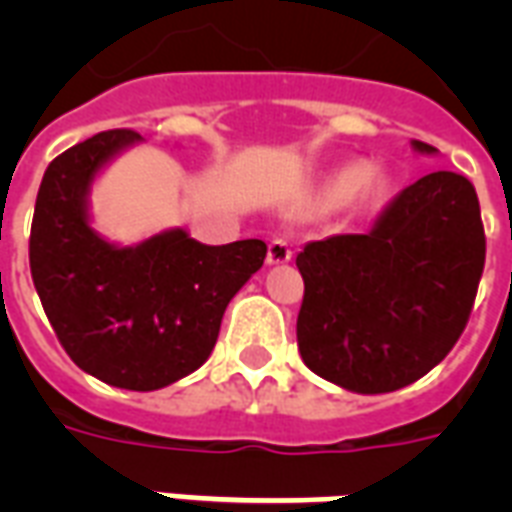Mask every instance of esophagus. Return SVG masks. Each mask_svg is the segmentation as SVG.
<instances>
[{
	"label": "esophagus",
	"instance_id": "obj_1",
	"mask_svg": "<svg viewBox=\"0 0 512 512\" xmlns=\"http://www.w3.org/2000/svg\"><path fill=\"white\" fill-rule=\"evenodd\" d=\"M289 260H292V244H289L287 239L276 236V239L268 244V263L281 265V263H289Z\"/></svg>",
	"mask_w": 512,
	"mask_h": 512
}]
</instances>
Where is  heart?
Here are the masks:
<instances>
[{"label": "heart", "instance_id": "obj_1", "mask_svg": "<svg viewBox=\"0 0 512 512\" xmlns=\"http://www.w3.org/2000/svg\"><path fill=\"white\" fill-rule=\"evenodd\" d=\"M382 191V175L374 170L372 164L366 162H348L329 172L319 188V204L321 207H340L353 196L358 199H372Z\"/></svg>", "mask_w": 512, "mask_h": 512}]
</instances>
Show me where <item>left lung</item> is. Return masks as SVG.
Wrapping results in <instances>:
<instances>
[{
    "label": "left lung",
    "mask_w": 512,
    "mask_h": 512,
    "mask_svg": "<svg viewBox=\"0 0 512 512\" xmlns=\"http://www.w3.org/2000/svg\"><path fill=\"white\" fill-rule=\"evenodd\" d=\"M412 148L438 154L420 140ZM484 257L476 188L444 170L398 193L369 233L305 244L297 255L305 366L364 396L412 385L460 340Z\"/></svg>",
    "instance_id": "8db88e82"
}]
</instances>
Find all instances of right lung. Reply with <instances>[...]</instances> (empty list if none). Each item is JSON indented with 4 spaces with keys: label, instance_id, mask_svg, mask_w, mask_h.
Instances as JSON below:
<instances>
[{
    "label": "right lung",
    "instance_id": "add662e5",
    "mask_svg": "<svg viewBox=\"0 0 512 512\" xmlns=\"http://www.w3.org/2000/svg\"><path fill=\"white\" fill-rule=\"evenodd\" d=\"M143 143L108 130L68 148L36 193L28 260L36 295L79 369L124 390H159L196 372L220 321L252 273L265 241L209 247L167 228L122 247L92 228V183L116 156Z\"/></svg>",
    "mask_w": 512,
    "mask_h": 512
}]
</instances>
